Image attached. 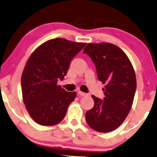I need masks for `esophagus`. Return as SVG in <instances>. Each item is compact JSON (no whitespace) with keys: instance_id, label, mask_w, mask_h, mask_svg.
Here are the masks:
<instances>
[{"instance_id":"1","label":"esophagus","mask_w":157,"mask_h":157,"mask_svg":"<svg viewBox=\"0 0 157 157\" xmlns=\"http://www.w3.org/2000/svg\"><path fill=\"white\" fill-rule=\"evenodd\" d=\"M77 94H78L79 96H80V97H86V96H87V94L82 92V91H77Z\"/></svg>"}]
</instances>
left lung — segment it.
Here are the masks:
<instances>
[{
  "label": "left lung",
  "instance_id": "left-lung-1",
  "mask_svg": "<svg viewBox=\"0 0 157 157\" xmlns=\"http://www.w3.org/2000/svg\"><path fill=\"white\" fill-rule=\"evenodd\" d=\"M96 66L97 78L105 85L103 100L92 95V109L86 120L91 128L107 133L120 126L130 112L136 89V75L128 56L109 43L88 44L83 49Z\"/></svg>",
  "mask_w": 157,
  "mask_h": 157
}]
</instances>
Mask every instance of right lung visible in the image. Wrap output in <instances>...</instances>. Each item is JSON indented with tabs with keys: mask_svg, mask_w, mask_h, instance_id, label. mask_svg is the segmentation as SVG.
<instances>
[{
	"mask_svg": "<svg viewBox=\"0 0 157 157\" xmlns=\"http://www.w3.org/2000/svg\"><path fill=\"white\" fill-rule=\"evenodd\" d=\"M86 43L63 38L49 40L32 52L21 77L23 100L30 117L44 126L63 120L77 93L68 92L57 85L67 74L73 57Z\"/></svg>",
	"mask_w": 157,
	"mask_h": 157,
	"instance_id": "obj_1",
	"label": "right lung"
}]
</instances>
